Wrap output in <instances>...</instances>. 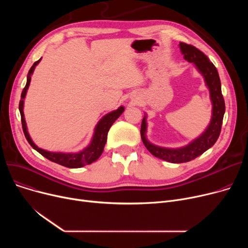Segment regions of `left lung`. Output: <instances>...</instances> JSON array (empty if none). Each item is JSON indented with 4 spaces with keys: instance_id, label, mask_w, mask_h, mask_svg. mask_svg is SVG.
<instances>
[{
    "instance_id": "8db88e82",
    "label": "left lung",
    "mask_w": 248,
    "mask_h": 248,
    "mask_svg": "<svg viewBox=\"0 0 248 248\" xmlns=\"http://www.w3.org/2000/svg\"><path fill=\"white\" fill-rule=\"evenodd\" d=\"M179 47L181 53L184 56V59L192 63L195 68L203 76L205 85L209 90L210 100L212 104L210 123L199 137L191 140L188 145L180 148L160 147L153 144L148 140L147 113H145L140 126V137L148 151L154 155L155 157L176 164L186 163L196 159L215 144L221 132V125H222L225 112V103L222 93H221L220 78L214 64L209 61V59L207 58L203 52L192 45L181 42Z\"/></svg>"
}]
</instances>
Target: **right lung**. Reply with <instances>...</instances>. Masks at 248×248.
Listing matches in <instances>:
<instances>
[{
	"label": "right lung",
	"mask_w": 248,
	"mask_h": 248,
	"mask_svg": "<svg viewBox=\"0 0 248 248\" xmlns=\"http://www.w3.org/2000/svg\"><path fill=\"white\" fill-rule=\"evenodd\" d=\"M41 59L42 58L36 61L32 65V67L30 68V70L28 72L27 83H26V86L22 91L21 100H20V104H19V110L21 113L23 132H24L26 139H27L31 147L34 150H36L38 153H40L43 157L50 160L51 162H54L61 166L71 168V169H76V168H81V167H84L85 165H89L91 163L95 162L100 157V155L103 152L104 146H106V142L108 140V133L109 131L110 126L122 115V113L124 110V107L122 106L117 109L112 110V111L107 113L106 115H103L94 127L93 135V138H91V140H90V142L85 148H83L79 152H76V153L51 152V151H47V150L39 148L33 141V140L31 139V137L29 135V132H28L27 124H26L25 115H24V102H25V97H26V94H27V91H28V88H29V85L31 82V76L35 70V67L39 64V62L41 61Z\"/></svg>",
	"instance_id": "add662e5"
}]
</instances>
